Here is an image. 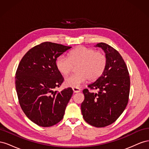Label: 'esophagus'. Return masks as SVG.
Here are the masks:
<instances>
[{
	"label": "esophagus",
	"mask_w": 149,
	"mask_h": 149,
	"mask_svg": "<svg viewBox=\"0 0 149 149\" xmlns=\"http://www.w3.org/2000/svg\"><path fill=\"white\" fill-rule=\"evenodd\" d=\"M73 92L74 93H79L81 91V89L79 88H73Z\"/></svg>",
	"instance_id": "esophagus-1"
}]
</instances>
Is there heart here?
<instances>
[{"label": "heart", "instance_id": "heart-1", "mask_svg": "<svg viewBox=\"0 0 149 149\" xmlns=\"http://www.w3.org/2000/svg\"><path fill=\"white\" fill-rule=\"evenodd\" d=\"M107 58L101 51L84 47H79L68 53V58L58 57L56 66L63 75H68L73 70L74 66H78V73L66 78L65 84L68 87L78 88L87 79L94 81L98 79L104 71Z\"/></svg>", "mask_w": 149, "mask_h": 149}]
</instances>
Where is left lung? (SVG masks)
Instances as JSON below:
<instances>
[{
    "mask_svg": "<svg viewBox=\"0 0 149 149\" xmlns=\"http://www.w3.org/2000/svg\"><path fill=\"white\" fill-rule=\"evenodd\" d=\"M106 53L107 64L104 71L95 82L88 87L97 89V93L84 89L81 103L83 119L89 124L104 127L118 119L128 103L130 76L123 57L116 49L104 43H97Z\"/></svg>",
    "mask_w": 149,
    "mask_h": 149,
    "instance_id": "1",
    "label": "left lung"
}]
</instances>
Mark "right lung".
Segmentation results:
<instances>
[{
  "mask_svg": "<svg viewBox=\"0 0 149 149\" xmlns=\"http://www.w3.org/2000/svg\"><path fill=\"white\" fill-rule=\"evenodd\" d=\"M71 47L46 42L26 53L18 66L15 88L20 106L31 121L42 127H50L63 118L73 94L68 88L54 91L63 82L56 66L57 58Z\"/></svg>",
  "mask_w": 149,
  "mask_h": 149,
  "instance_id": "add662e5",
  "label": "right lung"
}]
</instances>
